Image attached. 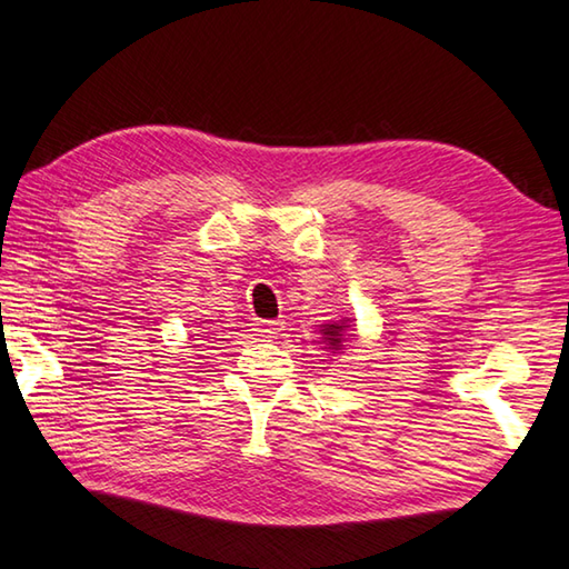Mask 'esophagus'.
<instances>
[{
  "label": "esophagus",
  "instance_id": "esophagus-1",
  "mask_svg": "<svg viewBox=\"0 0 569 569\" xmlns=\"http://www.w3.org/2000/svg\"><path fill=\"white\" fill-rule=\"evenodd\" d=\"M256 336H261V339H266V341H271V339H276L278 333L283 331V321H256Z\"/></svg>",
  "mask_w": 569,
  "mask_h": 569
}]
</instances>
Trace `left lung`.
<instances>
[{"mask_svg":"<svg viewBox=\"0 0 569 569\" xmlns=\"http://www.w3.org/2000/svg\"><path fill=\"white\" fill-rule=\"evenodd\" d=\"M346 331H349V319L333 321V323H323L321 326V339L326 343V349L341 351L343 343H346Z\"/></svg>","mask_w":569,"mask_h":569,"instance_id":"8db88e82","label":"left lung"}]
</instances>
